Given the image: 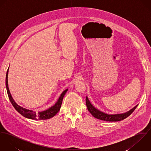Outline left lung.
<instances>
[{
  "label": "left lung",
  "mask_w": 151,
  "mask_h": 151,
  "mask_svg": "<svg viewBox=\"0 0 151 151\" xmlns=\"http://www.w3.org/2000/svg\"><path fill=\"white\" fill-rule=\"evenodd\" d=\"M86 106L88 111L91 113V114L95 118L101 120H104V121H107V122H118V121H121L127 117H129V115L134 111V110L136 109L138 105L135 106L134 108H132L129 111L122 113V114H108L106 113H105L99 110H98L96 108H95L89 102L88 97L86 96Z\"/></svg>",
  "instance_id": "obj_1"
}]
</instances>
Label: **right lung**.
Segmentation results:
<instances>
[{
	"instance_id": "1",
	"label": "right lung",
	"mask_w": 151,
	"mask_h": 151,
	"mask_svg": "<svg viewBox=\"0 0 151 151\" xmlns=\"http://www.w3.org/2000/svg\"><path fill=\"white\" fill-rule=\"evenodd\" d=\"M8 72H9V68L7 69V71L6 73V89H7L8 96H9V98L12 105L13 106V107L15 108V109L19 113H20L22 116H23L24 117H25L26 118L33 119V120H46V119H50L52 117H53L54 116H55L58 113V112L60 110L63 97H64L66 92L67 91L68 89H65L62 93L61 95L60 96L59 98L58 99L57 102L55 104V105H53L51 108H50L46 110L36 113L35 111H34L33 110H30L21 107L20 106L18 105L14 102V99H13V98L10 94V91L9 89V86H8V81H7Z\"/></svg>"
}]
</instances>
